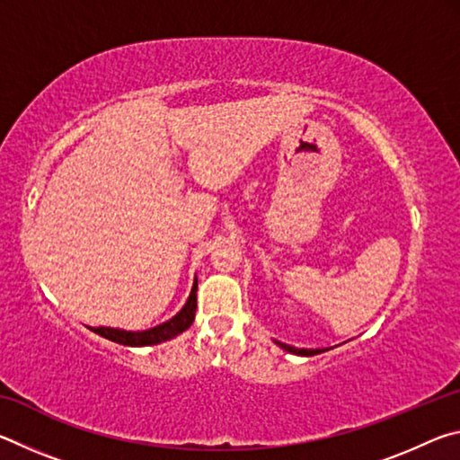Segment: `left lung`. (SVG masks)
<instances>
[{
  "mask_svg": "<svg viewBox=\"0 0 460 460\" xmlns=\"http://www.w3.org/2000/svg\"><path fill=\"white\" fill-rule=\"evenodd\" d=\"M279 347L284 349V351H288V353H294V355H302V357H313V355H318V353H323L321 349H296V347H292V345H286V342H279V341H276Z\"/></svg>",
  "mask_w": 460,
  "mask_h": 460,
  "instance_id": "1",
  "label": "left lung"
}]
</instances>
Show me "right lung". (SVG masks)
Here are the masks:
<instances>
[{
  "mask_svg": "<svg viewBox=\"0 0 460 460\" xmlns=\"http://www.w3.org/2000/svg\"><path fill=\"white\" fill-rule=\"evenodd\" d=\"M197 279H194L192 290L186 305L182 306L181 313L176 316L170 318V321L162 323L154 329L147 331H121V329H111V326H97V329H91L93 332L101 334L113 342H119V345H128V347H147V345H158V342H164L174 339L176 334H181L182 331L189 329L194 321V313H197Z\"/></svg>",
  "mask_w": 460,
  "mask_h": 460,
  "instance_id": "1",
  "label": "right lung"
}]
</instances>
